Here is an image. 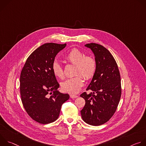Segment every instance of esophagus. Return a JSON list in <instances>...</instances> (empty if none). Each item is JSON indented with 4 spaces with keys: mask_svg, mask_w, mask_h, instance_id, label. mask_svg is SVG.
I'll return each mask as SVG.
<instances>
[{
    "mask_svg": "<svg viewBox=\"0 0 146 146\" xmlns=\"http://www.w3.org/2000/svg\"><path fill=\"white\" fill-rule=\"evenodd\" d=\"M77 95H73V94H71V95H70V98H72V99H73V98H77Z\"/></svg>",
    "mask_w": 146,
    "mask_h": 146,
    "instance_id": "1",
    "label": "esophagus"
}]
</instances>
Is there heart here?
<instances>
[{"label":"heart","instance_id":"obj_1","mask_svg":"<svg viewBox=\"0 0 146 146\" xmlns=\"http://www.w3.org/2000/svg\"><path fill=\"white\" fill-rule=\"evenodd\" d=\"M65 59L70 63L75 65L74 74L76 75L62 82L61 88L65 92L76 94L84 85V78L82 76L89 80L95 74L97 68L96 61L92 56L85 55L84 52L76 48L70 50L65 55ZM51 69L56 78H64V69L58 62L56 61L53 62Z\"/></svg>","mask_w":146,"mask_h":146}]
</instances>
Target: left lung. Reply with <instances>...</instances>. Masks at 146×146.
<instances>
[{
  "mask_svg": "<svg viewBox=\"0 0 146 146\" xmlns=\"http://www.w3.org/2000/svg\"><path fill=\"white\" fill-rule=\"evenodd\" d=\"M85 46L94 53L97 68L87 88L91 92L80 95L86 101L81 114L84 122L98 126L108 122L117 109L121 96V76L117 62L108 49L93 43Z\"/></svg>",
  "mask_w": 146,
  "mask_h": 146,
  "instance_id": "1",
  "label": "left lung"
}]
</instances>
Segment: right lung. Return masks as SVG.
<instances>
[{
	"label": "right lung",
	"mask_w": 146,
	"mask_h": 146,
	"mask_svg": "<svg viewBox=\"0 0 146 146\" xmlns=\"http://www.w3.org/2000/svg\"><path fill=\"white\" fill-rule=\"evenodd\" d=\"M66 44H44L28 58L20 75V95L24 108L35 121L47 124L56 121L61 106L69 99L57 91L59 84L51 67L56 54Z\"/></svg>",
	"instance_id": "1"
}]
</instances>
